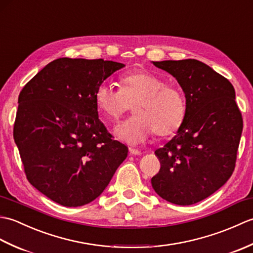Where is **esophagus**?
<instances>
[{
	"mask_svg": "<svg viewBox=\"0 0 253 253\" xmlns=\"http://www.w3.org/2000/svg\"><path fill=\"white\" fill-rule=\"evenodd\" d=\"M129 153L131 155H140L141 151H139L137 149H133V148H129Z\"/></svg>",
	"mask_w": 253,
	"mask_h": 253,
	"instance_id": "1",
	"label": "esophagus"
}]
</instances>
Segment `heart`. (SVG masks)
Returning <instances> with one entry per match:
<instances>
[{
    "instance_id": "heart-1",
    "label": "heart",
    "mask_w": 253,
    "mask_h": 253,
    "mask_svg": "<svg viewBox=\"0 0 253 253\" xmlns=\"http://www.w3.org/2000/svg\"><path fill=\"white\" fill-rule=\"evenodd\" d=\"M96 107L106 121H117L133 104L135 116L115 127L120 140L143 143L155 132L169 136L181 126L187 104L185 94L175 84L147 71H136L121 78V90L107 83L98 85L94 93Z\"/></svg>"
}]
</instances>
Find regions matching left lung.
Wrapping results in <instances>:
<instances>
[{"instance_id": "8db88e82", "label": "left lung", "mask_w": 253, "mask_h": 253, "mask_svg": "<svg viewBox=\"0 0 253 253\" xmlns=\"http://www.w3.org/2000/svg\"><path fill=\"white\" fill-rule=\"evenodd\" d=\"M175 77L187 111L176 136L158 149L159 173L153 189L164 200L190 206L211 196L232 176L243 117L228 80L200 61L152 62Z\"/></svg>"}]
</instances>
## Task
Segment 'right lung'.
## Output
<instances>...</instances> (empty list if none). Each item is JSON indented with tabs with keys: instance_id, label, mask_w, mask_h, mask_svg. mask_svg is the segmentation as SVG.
<instances>
[{
	"instance_id": "add662e5",
	"label": "right lung",
	"mask_w": 253,
	"mask_h": 253,
	"mask_svg": "<svg viewBox=\"0 0 253 253\" xmlns=\"http://www.w3.org/2000/svg\"><path fill=\"white\" fill-rule=\"evenodd\" d=\"M123 67L102 58H57L20 91L14 140L27 179L61 206L93 201L127 158L94 100L98 85Z\"/></svg>"
}]
</instances>
